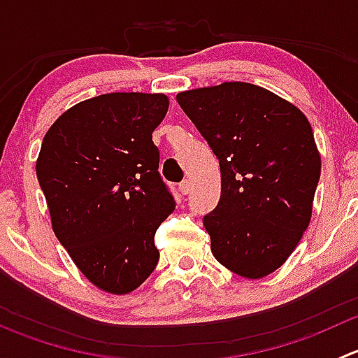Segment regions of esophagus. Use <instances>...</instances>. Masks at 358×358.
Masks as SVG:
<instances>
[{
  "instance_id": "1",
  "label": "esophagus",
  "mask_w": 358,
  "mask_h": 358,
  "mask_svg": "<svg viewBox=\"0 0 358 358\" xmlns=\"http://www.w3.org/2000/svg\"><path fill=\"white\" fill-rule=\"evenodd\" d=\"M190 189H192V183H190V180H183V182L180 183V192H182L183 196H187V194L190 192Z\"/></svg>"
}]
</instances>
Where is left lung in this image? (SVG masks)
Wrapping results in <instances>:
<instances>
[{
  "instance_id": "obj_1",
  "label": "left lung",
  "mask_w": 358,
  "mask_h": 358,
  "mask_svg": "<svg viewBox=\"0 0 358 358\" xmlns=\"http://www.w3.org/2000/svg\"><path fill=\"white\" fill-rule=\"evenodd\" d=\"M220 161L222 197L204 216L211 252L244 279L286 263L312 220L320 154L296 106L251 83L176 95Z\"/></svg>"
}]
</instances>
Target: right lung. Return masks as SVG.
Here are the masks:
<instances>
[{
  "mask_svg": "<svg viewBox=\"0 0 358 358\" xmlns=\"http://www.w3.org/2000/svg\"><path fill=\"white\" fill-rule=\"evenodd\" d=\"M168 107L164 93L83 100L50 126L36 161L57 239L110 294L135 291L154 272V236L175 209L152 142Z\"/></svg>",
  "mask_w": 358,
  "mask_h": 358,
  "instance_id": "right-lung-1",
  "label": "right lung"
}]
</instances>
